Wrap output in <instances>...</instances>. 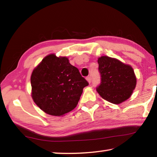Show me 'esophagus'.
Returning <instances> with one entry per match:
<instances>
[{"instance_id":"obj_1","label":"esophagus","mask_w":157,"mask_h":157,"mask_svg":"<svg viewBox=\"0 0 157 157\" xmlns=\"http://www.w3.org/2000/svg\"><path fill=\"white\" fill-rule=\"evenodd\" d=\"M86 80L89 82V83H91V76L86 77Z\"/></svg>"}]
</instances>
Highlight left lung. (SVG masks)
Here are the masks:
<instances>
[{"label": "left lung", "instance_id": "obj_1", "mask_svg": "<svg viewBox=\"0 0 157 157\" xmlns=\"http://www.w3.org/2000/svg\"><path fill=\"white\" fill-rule=\"evenodd\" d=\"M101 82L96 90L103 99L120 104L131 96L136 78L131 66L107 56L98 58Z\"/></svg>", "mask_w": 157, "mask_h": 157}]
</instances>
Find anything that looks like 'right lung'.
Masks as SVG:
<instances>
[{"mask_svg":"<svg viewBox=\"0 0 157 157\" xmlns=\"http://www.w3.org/2000/svg\"><path fill=\"white\" fill-rule=\"evenodd\" d=\"M32 97L45 113L60 116L75 109L89 83L66 57L51 54L34 69Z\"/></svg>","mask_w":157,"mask_h":157,"instance_id":"add662e5","label":"right lung"}]
</instances>
